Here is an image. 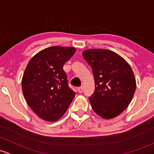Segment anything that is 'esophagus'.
<instances>
[{
  "mask_svg": "<svg viewBox=\"0 0 154 154\" xmlns=\"http://www.w3.org/2000/svg\"><path fill=\"white\" fill-rule=\"evenodd\" d=\"M77 91H78L79 93H82V91H83V88H82V87H79V88H77Z\"/></svg>",
  "mask_w": 154,
  "mask_h": 154,
  "instance_id": "obj_1",
  "label": "esophagus"
}]
</instances>
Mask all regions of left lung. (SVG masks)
<instances>
[{"label": "left lung", "mask_w": 154, "mask_h": 154, "mask_svg": "<svg viewBox=\"0 0 154 154\" xmlns=\"http://www.w3.org/2000/svg\"><path fill=\"white\" fill-rule=\"evenodd\" d=\"M82 56L91 67L95 89L89 97L91 108L103 119H110L128 106L136 90V79L127 61L112 51L90 48Z\"/></svg>", "instance_id": "1"}]
</instances>
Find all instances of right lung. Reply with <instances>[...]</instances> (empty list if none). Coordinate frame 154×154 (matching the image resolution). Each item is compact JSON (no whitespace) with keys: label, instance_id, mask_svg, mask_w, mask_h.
Returning a JSON list of instances; mask_svg holds the SVG:
<instances>
[{"label":"right lung","instance_id":"add662e5","mask_svg":"<svg viewBox=\"0 0 154 154\" xmlns=\"http://www.w3.org/2000/svg\"><path fill=\"white\" fill-rule=\"evenodd\" d=\"M76 51L74 47L51 46L32 57L22 77L24 98L42 119L56 122L75 97L68 85L63 65Z\"/></svg>","mask_w":154,"mask_h":154}]
</instances>
